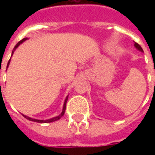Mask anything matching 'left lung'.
Masks as SVG:
<instances>
[{
	"mask_svg": "<svg viewBox=\"0 0 155 155\" xmlns=\"http://www.w3.org/2000/svg\"><path fill=\"white\" fill-rule=\"evenodd\" d=\"M134 46H135V48L137 49V50H139L140 51H143V50H142V48H141V46H140L139 44H137L136 42H134Z\"/></svg>",
	"mask_w": 155,
	"mask_h": 155,
	"instance_id": "8db88e82",
	"label": "left lung"
}]
</instances>
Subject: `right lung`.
<instances>
[{
  "mask_svg": "<svg viewBox=\"0 0 155 155\" xmlns=\"http://www.w3.org/2000/svg\"><path fill=\"white\" fill-rule=\"evenodd\" d=\"M27 38H24L23 39H21V41H19L18 43H17V45L15 46V49H14V51H15V49L19 46V45H21V43H23L25 40H27ZM14 51H12V55H13V53H14ZM11 59V58H10ZM10 59H9L8 63V66H7V68L8 67L9 65V63H10ZM67 100H68V96L66 97V98L64 100V106H63V110L62 112H61V114L60 115H58V116H55V117H53V118H51V119H48V120H37V119H33V118H31V117H29V116H25V115H23V116L25 117V118H27V120H29V121H32V122H39V123H47V122H55V121H58V120H59L63 116H64V111H65V108H66V102H67Z\"/></svg>",
  "mask_w": 155,
  "mask_h": 155,
  "instance_id": "obj_1",
  "label": "right lung"
}]
</instances>
